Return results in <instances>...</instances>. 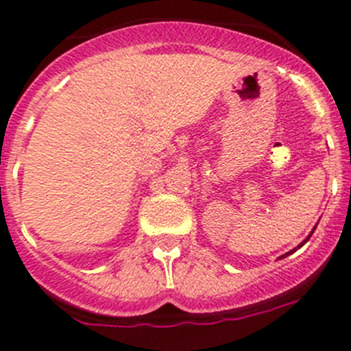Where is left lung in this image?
I'll return each mask as SVG.
<instances>
[{"label":"left lung","instance_id":"8db88e82","mask_svg":"<svg viewBox=\"0 0 351 351\" xmlns=\"http://www.w3.org/2000/svg\"><path fill=\"white\" fill-rule=\"evenodd\" d=\"M310 237H311V234H310ZM310 237H308V239H306V240H304V242H303V243H301V245H300V247H303V245H304V243H306V242H308V240H310ZM289 254H291V252H289Z\"/></svg>","mask_w":351,"mask_h":351}]
</instances>
